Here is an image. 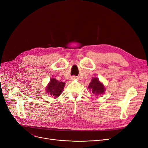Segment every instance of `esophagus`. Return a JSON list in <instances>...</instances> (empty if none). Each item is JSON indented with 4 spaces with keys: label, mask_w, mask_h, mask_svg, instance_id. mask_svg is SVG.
I'll list each match as a JSON object with an SVG mask.
<instances>
[{
    "label": "esophagus",
    "mask_w": 148,
    "mask_h": 148,
    "mask_svg": "<svg viewBox=\"0 0 148 148\" xmlns=\"http://www.w3.org/2000/svg\"><path fill=\"white\" fill-rule=\"evenodd\" d=\"M71 79H72L73 80H77V79H79V77H75V76H73V77H71Z\"/></svg>",
    "instance_id": "esophagus-1"
}]
</instances>
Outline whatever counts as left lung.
Segmentation results:
<instances>
[{
    "label": "left lung",
    "mask_w": 148,
    "mask_h": 148,
    "mask_svg": "<svg viewBox=\"0 0 148 148\" xmlns=\"http://www.w3.org/2000/svg\"><path fill=\"white\" fill-rule=\"evenodd\" d=\"M88 89L91 90L94 95H101L103 94L106 90L104 85L99 80L97 77H93L92 79L88 86Z\"/></svg>",
    "instance_id": "left-lung-1"
}]
</instances>
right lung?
<instances>
[{"label":"right lung","instance_id":"1","mask_svg":"<svg viewBox=\"0 0 148 148\" xmlns=\"http://www.w3.org/2000/svg\"><path fill=\"white\" fill-rule=\"evenodd\" d=\"M65 83L59 82L56 79L52 78L50 79L47 86L45 88V91L48 95H50L53 98H58L63 92Z\"/></svg>","mask_w":148,"mask_h":148}]
</instances>
